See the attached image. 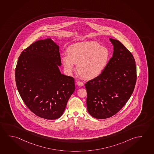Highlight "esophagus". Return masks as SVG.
<instances>
[{"label":"esophagus","mask_w":154,"mask_h":154,"mask_svg":"<svg viewBox=\"0 0 154 154\" xmlns=\"http://www.w3.org/2000/svg\"><path fill=\"white\" fill-rule=\"evenodd\" d=\"M77 84H78V85L79 86H80V87H82L84 85V83L82 82H81V81H78L77 82Z\"/></svg>","instance_id":"obj_1"}]
</instances>
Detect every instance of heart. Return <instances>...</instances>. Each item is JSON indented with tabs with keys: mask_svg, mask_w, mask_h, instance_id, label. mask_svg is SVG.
Segmentation results:
<instances>
[{
	"mask_svg": "<svg viewBox=\"0 0 154 154\" xmlns=\"http://www.w3.org/2000/svg\"><path fill=\"white\" fill-rule=\"evenodd\" d=\"M110 52L95 41L80 42L67 49V55L62 57V63L66 73L71 74L75 69L83 78L91 80L100 75L109 61Z\"/></svg>",
	"mask_w": 154,
	"mask_h": 154,
	"instance_id": "heart-1",
	"label": "heart"
}]
</instances>
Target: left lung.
Returning a JSON list of instances; mask_svg holds the SVG:
<instances>
[{
	"instance_id": "1",
	"label": "left lung",
	"mask_w": 154,
	"mask_h": 154,
	"mask_svg": "<svg viewBox=\"0 0 154 154\" xmlns=\"http://www.w3.org/2000/svg\"><path fill=\"white\" fill-rule=\"evenodd\" d=\"M112 57L100 75L85 84L88 112L94 118L111 117L122 108L132 95L137 81L134 58L117 39L109 38Z\"/></svg>"
}]
</instances>
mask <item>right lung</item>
Segmentation results:
<instances>
[{
    "label": "right lung",
    "mask_w": 154,
    "mask_h": 154,
    "mask_svg": "<svg viewBox=\"0 0 154 154\" xmlns=\"http://www.w3.org/2000/svg\"><path fill=\"white\" fill-rule=\"evenodd\" d=\"M59 46L51 38L35 42L20 54L15 81L22 100L39 117H60L75 89L74 79L61 73Z\"/></svg>",
    "instance_id": "obj_1"
}]
</instances>
